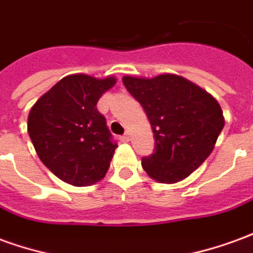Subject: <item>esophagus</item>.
I'll list each match as a JSON object with an SVG mask.
<instances>
[{
    "label": "esophagus",
    "instance_id": "obj_1",
    "mask_svg": "<svg viewBox=\"0 0 253 253\" xmlns=\"http://www.w3.org/2000/svg\"><path fill=\"white\" fill-rule=\"evenodd\" d=\"M121 139L122 141H123V142H128V141H130V135H128V134H125V135H122L121 137Z\"/></svg>",
    "mask_w": 253,
    "mask_h": 253
}]
</instances>
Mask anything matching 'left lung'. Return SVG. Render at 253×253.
Instances as JSON below:
<instances>
[{
	"mask_svg": "<svg viewBox=\"0 0 253 253\" xmlns=\"http://www.w3.org/2000/svg\"><path fill=\"white\" fill-rule=\"evenodd\" d=\"M126 89L142 105L156 139L154 153L142 159L152 179L184 180L210 156L222 131V110L205 89L176 74L153 78L125 76Z\"/></svg>",
	"mask_w": 253,
	"mask_h": 253,
	"instance_id": "8db88e82",
	"label": "left lung"
}]
</instances>
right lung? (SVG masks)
Segmentation results:
<instances>
[{
	"mask_svg": "<svg viewBox=\"0 0 253 253\" xmlns=\"http://www.w3.org/2000/svg\"><path fill=\"white\" fill-rule=\"evenodd\" d=\"M115 77H63L31 108L28 134L42 163L72 186H92L110 168L116 142L96 104Z\"/></svg>",
	"mask_w": 253,
	"mask_h": 253,
	"instance_id": "1",
	"label": "right lung"
}]
</instances>
